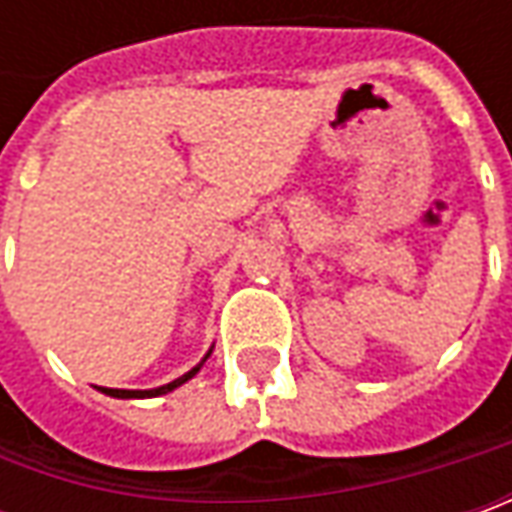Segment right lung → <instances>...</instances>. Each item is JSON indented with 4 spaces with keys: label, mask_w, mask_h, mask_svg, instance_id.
Masks as SVG:
<instances>
[{
    "label": "right lung",
    "mask_w": 512,
    "mask_h": 512,
    "mask_svg": "<svg viewBox=\"0 0 512 512\" xmlns=\"http://www.w3.org/2000/svg\"><path fill=\"white\" fill-rule=\"evenodd\" d=\"M210 353H213V347L207 350L205 359H202V362L196 364V367H190V370H187L185 376H179V379H173V382L162 384V387H150V390H116V387H99V390H102L105 396H113V399H153V396H165V393H170V390L182 387V384H185L187 379H193V376H196V373L202 370V364L207 362V356H210Z\"/></svg>",
    "instance_id": "1"
}]
</instances>
